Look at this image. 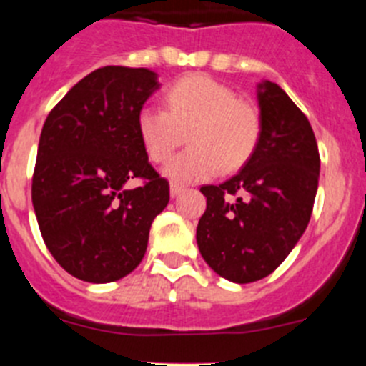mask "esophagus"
<instances>
[{"mask_svg": "<svg viewBox=\"0 0 366 366\" xmlns=\"http://www.w3.org/2000/svg\"><path fill=\"white\" fill-rule=\"evenodd\" d=\"M183 190H185V187H183V185H177V183H170V196H172V198H177V196H179Z\"/></svg>", "mask_w": 366, "mask_h": 366, "instance_id": "34e87169", "label": "esophagus"}]
</instances>
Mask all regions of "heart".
Returning a JSON list of instances; mask_svg holds the SVG:
<instances>
[{
	"label": "heart",
	"mask_w": 366,
	"mask_h": 366,
	"mask_svg": "<svg viewBox=\"0 0 366 366\" xmlns=\"http://www.w3.org/2000/svg\"><path fill=\"white\" fill-rule=\"evenodd\" d=\"M167 108L144 104L137 112V134L152 161H167L183 143L163 174L177 185L218 176L240 168L253 155L260 139V115L231 87L207 74H187L167 89Z\"/></svg>",
	"instance_id": "b5f03b06"
}]
</instances>
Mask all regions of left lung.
Returning a JSON list of instances; mask_svg holds the SVG:
<instances>
[{"instance_id":"obj_1","label":"left lung","mask_w":366,"mask_h":366,"mask_svg":"<svg viewBox=\"0 0 366 366\" xmlns=\"http://www.w3.org/2000/svg\"><path fill=\"white\" fill-rule=\"evenodd\" d=\"M260 139L242 170L202 187L207 209L196 240L212 271L236 284L260 280L306 231L319 185V148L310 121L279 84H258Z\"/></svg>"}]
</instances>
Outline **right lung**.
Wrapping results in <instances>:
<instances>
[{
  "instance_id": "1",
  "label": "right lung",
  "mask_w": 366,
  "mask_h": 366,
  "mask_svg": "<svg viewBox=\"0 0 366 366\" xmlns=\"http://www.w3.org/2000/svg\"><path fill=\"white\" fill-rule=\"evenodd\" d=\"M159 87L147 67L106 66L71 87L47 115L32 176V207L54 260L84 282L135 269L152 222L170 199L148 163L137 112ZM139 177L144 185L128 189Z\"/></svg>"
}]
</instances>
